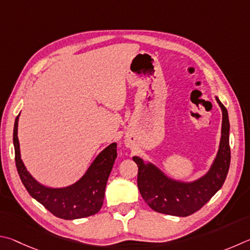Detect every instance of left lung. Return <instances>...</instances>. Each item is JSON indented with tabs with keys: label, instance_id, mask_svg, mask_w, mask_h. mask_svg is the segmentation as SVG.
<instances>
[{
	"label": "left lung",
	"instance_id": "left-lung-1",
	"mask_svg": "<svg viewBox=\"0 0 250 250\" xmlns=\"http://www.w3.org/2000/svg\"><path fill=\"white\" fill-rule=\"evenodd\" d=\"M215 99L223 115L220 145L211 167L202 177L194 181L176 180L150 161L133 157L138 166V190L154 211L173 216H189L207 204L225 182L230 164L229 120L226 107L217 96Z\"/></svg>",
	"mask_w": 250,
	"mask_h": 250
}]
</instances>
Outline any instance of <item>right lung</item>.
<instances>
[{"mask_svg":"<svg viewBox=\"0 0 250 250\" xmlns=\"http://www.w3.org/2000/svg\"><path fill=\"white\" fill-rule=\"evenodd\" d=\"M19 117L20 115L15 120L13 144L17 171L28 193L55 216L62 220H77L98 213L103 205L105 187L117 157V144L112 143L101 151L84 174L72 185L63 188L47 187L38 182L28 172L21 158L17 137Z\"/></svg>","mask_w":250,"mask_h":250,"instance_id":"1","label":"right lung"}]
</instances>
